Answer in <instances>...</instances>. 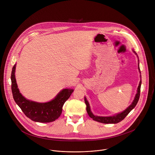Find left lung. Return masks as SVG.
I'll list each match as a JSON object with an SVG mask.
<instances>
[{"label": "left lung", "instance_id": "left-lung-1", "mask_svg": "<svg viewBox=\"0 0 155 155\" xmlns=\"http://www.w3.org/2000/svg\"><path fill=\"white\" fill-rule=\"evenodd\" d=\"M134 53L137 56V53L133 50ZM138 57V56H137ZM139 72L140 73V68H139H139H138ZM141 83H142V81L140 80V83H139V85L137 87V93L134 97V99L132 102V103L125 110H124L123 112H122L121 113L112 116V117H99V116H95L93 114V113L91 111V109H90V106L89 103H88L87 101L86 100V98L84 97V102L86 105V111L87 113L88 114V115L90 116V117H91V118H93V120L96 121L97 122L99 123H105V124H109V123H111V124H116L118 123L120 121H121L131 111V110L133 109L136 105H137L139 99V97H140V86H141Z\"/></svg>", "mask_w": 155, "mask_h": 155}]
</instances>
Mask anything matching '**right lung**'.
<instances>
[{
    "label": "right lung",
    "mask_w": 155,
    "mask_h": 155,
    "mask_svg": "<svg viewBox=\"0 0 155 155\" xmlns=\"http://www.w3.org/2000/svg\"><path fill=\"white\" fill-rule=\"evenodd\" d=\"M16 64L13 67L11 80L12 91L13 99L25 115L31 120L40 123H50L55 121L61 115L62 107L73 93L72 89H64L60 91L52 101L39 103L26 99L23 96L18 88L15 78Z\"/></svg>",
    "instance_id": "obj_1"
}]
</instances>
